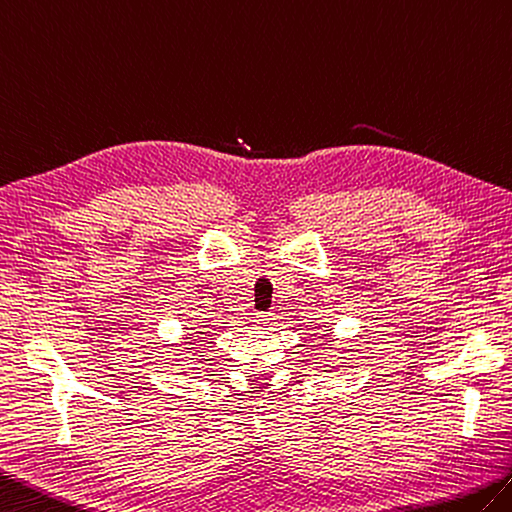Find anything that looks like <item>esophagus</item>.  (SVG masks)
Listing matches in <instances>:
<instances>
[{"mask_svg":"<svg viewBox=\"0 0 512 512\" xmlns=\"http://www.w3.org/2000/svg\"><path fill=\"white\" fill-rule=\"evenodd\" d=\"M254 320H256L258 326H271V324H274L276 317H274V313H256Z\"/></svg>","mask_w":512,"mask_h":512,"instance_id":"34e87169","label":"esophagus"}]
</instances>
